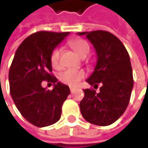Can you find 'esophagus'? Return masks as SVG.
<instances>
[{
	"label": "esophagus",
	"instance_id": "1",
	"mask_svg": "<svg viewBox=\"0 0 148 148\" xmlns=\"http://www.w3.org/2000/svg\"><path fill=\"white\" fill-rule=\"evenodd\" d=\"M70 91H71V92H72L74 91V88H73V87H70Z\"/></svg>",
	"mask_w": 148,
	"mask_h": 148
}]
</instances>
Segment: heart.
Returning a JSON list of instances; mask_svg holds the SVG:
<instances>
[{
  "label": "heart",
  "instance_id": "b5f03b06",
  "mask_svg": "<svg viewBox=\"0 0 148 148\" xmlns=\"http://www.w3.org/2000/svg\"><path fill=\"white\" fill-rule=\"evenodd\" d=\"M69 45L81 58L86 56L90 52V46L87 44V42H86L83 39H75L73 41H70ZM60 56H61V49L58 48L55 49L50 56L51 64L55 69L61 68ZM84 76L85 74L83 71L75 70V69H68L60 75V80L64 84L74 86L79 82V80Z\"/></svg>",
  "mask_w": 148,
  "mask_h": 148
}]
</instances>
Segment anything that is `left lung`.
Returning <instances> with one entry per match:
<instances>
[{"mask_svg": "<svg viewBox=\"0 0 148 148\" xmlns=\"http://www.w3.org/2000/svg\"><path fill=\"white\" fill-rule=\"evenodd\" d=\"M78 35H86L97 53L94 71L86 82L94 88L101 84L98 93L93 89L83 90L80 112L90 123L110 125L124 113L130 103L134 79L129 53L123 43L109 32H85Z\"/></svg>", "mask_w": 148, "mask_h": 148, "instance_id": "1", "label": "left lung"}]
</instances>
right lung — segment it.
I'll use <instances>...</instances> for the list:
<instances>
[{"instance_id": "right-lung-1", "label": "right lung", "mask_w": 148, "mask_h": 148, "mask_svg": "<svg viewBox=\"0 0 148 148\" xmlns=\"http://www.w3.org/2000/svg\"><path fill=\"white\" fill-rule=\"evenodd\" d=\"M69 34L38 32L27 37L15 52L8 74L10 94L24 118L37 127L56 123L70 93L69 86L57 82L50 74L51 54ZM43 80L53 83L54 88L46 90Z\"/></svg>"}]
</instances>
